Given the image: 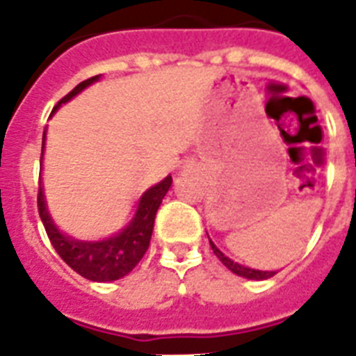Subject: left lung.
Segmentation results:
<instances>
[{
  "mask_svg": "<svg viewBox=\"0 0 356 356\" xmlns=\"http://www.w3.org/2000/svg\"><path fill=\"white\" fill-rule=\"evenodd\" d=\"M209 244H211L213 254L217 255V257L222 261L224 266L232 270L233 274L241 275V277H246V280L263 281V280H270V277H274V275L277 274V270H255V268H250V266H244V264L235 263V261H232L229 257H226V255H224L222 252L217 248V246H215V243H213L211 238H209Z\"/></svg>",
  "mask_w": 356,
  "mask_h": 356,
  "instance_id": "left-lung-1",
  "label": "left lung"
}]
</instances>
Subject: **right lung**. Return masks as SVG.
<instances>
[{
    "label": "right lung",
    "instance_id": "1",
    "mask_svg": "<svg viewBox=\"0 0 356 356\" xmlns=\"http://www.w3.org/2000/svg\"><path fill=\"white\" fill-rule=\"evenodd\" d=\"M97 81L99 75L92 76V79H88V81L81 82L79 86L73 88L64 99L58 101V104L53 108L51 115L62 104L71 101L82 90H86L88 86H92L93 82ZM44 149L45 130L44 138H42L40 167H42V161H44ZM170 184H172V178L165 176L163 180L158 181L156 186L149 187L136 204V213H134L132 220L121 232H118L112 237L102 238V241H79V238H73L62 233L55 224V220H53V217H51L49 209H47L42 184H40L38 189V213L53 248L56 250V254L64 259V263L75 270L76 274L86 277V280L106 283V281H115L124 277L143 259L145 252L149 250L150 237H152L156 213H158V207H160L163 196L170 189Z\"/></svg>",
    "mask_w": 356,
    "mask_h": 356
}]
</instances>
